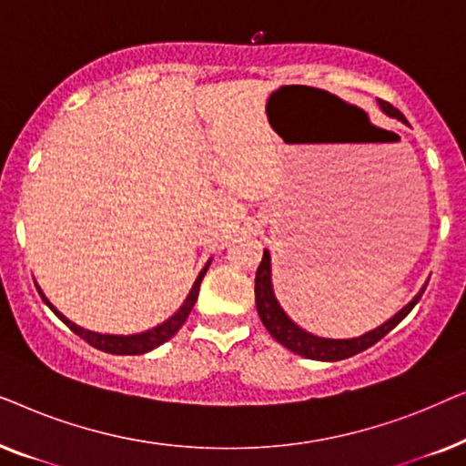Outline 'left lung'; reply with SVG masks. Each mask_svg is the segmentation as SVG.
I'll use <instances>...</instances> for the list:
<instances>
[{
  "label": "left lung",
  "instance_id": "8db88e82",
  "mask_svg": "<svg viewBox=\"0 0 466 466\" xmlns=\"http://www.w3.org/2000/svg\"><path fill=\"white\" fill-rule=\"evenodd\" d=\"M381 112L388 114L390 118H397L400 123H407L403 114H400L397 107L388 104V101L378 99ZM429 284V282H426ZM426 284L420 289L416 297L411 299L410 303L405 305L399 314H394L390 320H386L381 327L369 330V333L354 337V339H324V337H316L297 327L295 322L286 316V311L279 308L276 295H273V284H271V257L269 250L263 252V260H260L257 269V279H254V297H257V311L263 320L265 329L269 330V335L278 343H282L284 348H289L290 352L301 354L305 359L314 360H343L350 359V356L362 352V350L371 348L373 343H378L381 337L390 333V330L397 327V324L403 320V318L413 309V305L420 301V297L424 295Z\"/></svg>",
  "mask_w": 466,
  "mask_h": 466
}]
</instances>
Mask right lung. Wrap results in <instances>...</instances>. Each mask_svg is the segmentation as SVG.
<instances>
[{"instance_id": "right-lung-1", "label": "right lung", "mask_w": 466, "mask_h": 466, "mask_svg": "<svg viewBox=\"0 0 466 466\" xmlns=\"http://www.w3.org/2000/svg\"><path fill=\"white\" fill-rule=\"evenodd\" d=\"M209 263H212V260H208V265L203 267L199 276H197L193 289H190L187 301L180 305V309H177L171 318H167V320H165L163 324H158V327L150 329V330H144V333H137V335H101V333H95V330L82 329V327H78V324H74L72 320H67V318L63 316L61 311H56L55 305L50 303L48 299H46V295H44V292L40 290V286L35 284V289H37V292H40V297L44 299V303H46L48 308L55 311L56 318H61V320L66 322L67 327L72 329L76 335H80L82 339H85L86 343H91L93 348H97V350H101V352H107V354H123V356L129 354V356H136V354H146V352H150V350L158 348V346H161V343L171 339V337H174L177 330H180L182 324L187 322L190 309H193L197 297H199L201 279H203V276H206Z\"/></svg>"}]
</instances>
